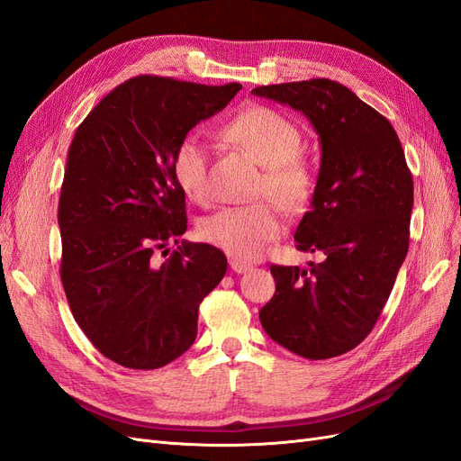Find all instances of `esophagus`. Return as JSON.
I'll return each instance as SVG.
<instances>
[{
    "label": "esophagus",
    "instance_id": "1",
    "mask_svg": "<svg viewBox=\"0 0 461 461\" xmlns=\"http://www.w3.org/2000/svg\"><path fill=\"white\" fill-rule=\"evenodd\" d=\"M229 263H230V269H232L234 273H246V271L252 269V265L242 261V259H236V258H230Z\"/></svg>",
    "mask_w": 461,
    "mask_h": 461
}]
</instances>
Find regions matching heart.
I'll return each mask as SVG.
<instances>
[{"instance_id":"obj_1","label":"heart","mask_w":461,"mask_h":461,"mask_svg":"<svg viewBox=\"0 0 461 461\" xmlns=\"http://www.w3.org/2000/svg\"><path fill=\"white\" fill-rule=\"evenodd\" d=\"M230 140L263 165L258 183L259 198H273L286 212H302L313 194V173L300 156L302 132L276 111L252 105L225 127ZM173 171L186 196L200 205L212 203V159L209 144L190 134L175 149ZM285 232V217L273 202L225 207L200 222V236L236 259L254 261Z\"/></svg>"}]
</instances>
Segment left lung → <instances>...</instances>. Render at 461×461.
<instances>
[{
	"label": "left lung",
	"mask_w": 461,
	"mask_h": 461,
	"mask_svg": "<svg viewBox=\"0 0 461 461\" xmlns=\"http://www.w3.org/2000/svg\"><path fill=\"white\" fill-rule=\"evenodd\" d=\"M256 95L302 111L321 142V169L296 229L308 269L271 265L275 296L265 332L308 359L337 357L364 340L393 292L410 248L413 178L393 124L340 82L258 86Z\"/></svg>",
	"instance_id": "8db88e82"
}]
</instances>
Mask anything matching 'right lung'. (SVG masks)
<instances>
[{
  "label": "right lung",
  "mask_w": 461,
  "mask_h": 461,
  "mask_svg": "<svg viewBox=\"0 0 461 461\" xmlns=\"http://www.w3.org/2000/svg\"><path fill=\"white\" fill-rule=\"evenodd\" d=\"M242 86L142 75L97 104L68 148L58 221L61 283L88 340L115 364L159 369L196 340L198 308L227 273L212 244L183 242L178 144Z\"/></svg>",
  "instance_id": "obj_1"
}]
</instances>
